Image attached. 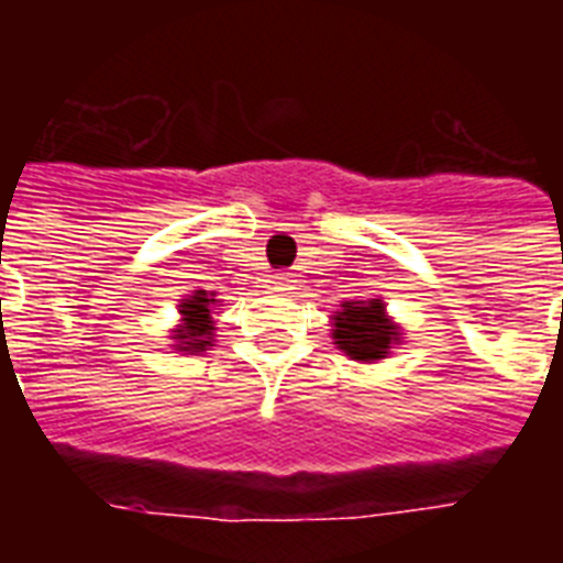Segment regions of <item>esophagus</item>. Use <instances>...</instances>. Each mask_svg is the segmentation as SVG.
Wrapping results in <instances>:
<instances>
[{"mask_svg": "<svg viewBox=\"0 0 563 563\" xmlns=\"http://www.w3.org/2000/svg\"><path fill=\"white\" fill-rule=\"evenodd\" d=\"M274 289L283 291V295H291V291H295V280H291L289 274H280V277L274 280Z\"/></svg>", "mask_w": 563, "mask_h": 563, "instance_id": "obj_1", "label": "esophagus"}]
</instances>
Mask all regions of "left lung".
I'll list each match as a JSON object with an SVG mask.
<instances>
[{
  "mask_svg": "<svg viewBox=\"0 0 563 563\" xmlns=\"http://www.w3.org/2000/svg\"><path fill=\"white\" fill-rule=\"evenodd\" d=\"M330 335L333 344L353 362L371 365V362L388 360V353L402 342L400 324L388 316L383 298L344 300L342 309L330 316Z\"/></svg>",
  "mask_w": 563,
  "mask_h": 563,
  "instance_id": "8db88e82",
  "label": "left lung"
}]
</instances>
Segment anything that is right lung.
Instances as JSON below:
<instances>
[{
	"label": "right lung",
	"mask_w": 563,
	"mask_h": 563,
	"mask_svg": "<svg viewBox=\"0 0 563 563\" xmlns=\"http://www.w3.org/2000/svg\"><path fill=\"white\" fill-rule=\"evenodd\" d=\"M221 300L216 295H207L203 289H195L192 295L178 303L180 321L172 330V347L178 353H189V356H201L203 351L212 347V335H216V321H212V309L219 307Z\"/></svg>",
	"instance_id": "right-lung-1"
}]
</instances>
